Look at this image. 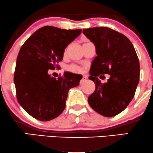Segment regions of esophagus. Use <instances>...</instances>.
Masks as SVG:
<instances>
[{
    "instance_id": "1",
    "label": "esophagus",
    "mask_w": 153,
    "mask_h": 153,
    "mask_svg": "<svg viewBox=\"0 0 153 153\" xmlns=\"http://www.w3.org/2000/svg\"><path fill=\"white\" fill-rule=\"evenodd\" d=\"M86 80H87V77L86 76H82V78H81V80H80V84L83 83V82H85Z\"/></svg>"
}]
</instances>
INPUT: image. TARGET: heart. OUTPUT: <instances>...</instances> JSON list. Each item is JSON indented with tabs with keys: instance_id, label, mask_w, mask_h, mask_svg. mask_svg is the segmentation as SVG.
I'll list each match as a JSON object with an SVG mask.
<instances>
[{
	"instance_id": "1",
	"label": "heart",
	"mask_w": 153,
	"mask_h": 153,
	"mask_svg": "<svg viewBox=\"0 0 153 153\" xmlns=\"http://www.w3.org/2000/svg\"><path fill=\"white\" fill-rule=\"evenodd\" d=\"M65 54H66V51L65 52ZM67 70L69 72H71V73H82L85 71V67L73 64L68 66V68H67Z\"/></svg>"
}]
</instances>
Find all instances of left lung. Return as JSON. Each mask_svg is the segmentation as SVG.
<instances>
[{"mask_svg": "<svg viewBox=\"0 0 153 153\" xmlns=\"http://www.w3.org/2000/svg\"><path fill=\"white\" fill-rule=\"evenodd\" d=\"M82 33L94 44L97 54L89 77L96 89L88 99V103L99 114L114 117L134 96L140 73L136 51L127 36L110 28L94 27L83 29ZM104 74L110 78L102 84L97 77Z\"/></svg>", "mask_w": 153, "mask_h": 153, "instance_id": "obj_1", "label": "left lung"}]
</instances>
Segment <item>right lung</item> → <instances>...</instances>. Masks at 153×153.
<instances>
[{
  "mask_svg": "<svg viewBox=\"0 0 153 153\" xmlns=\"http://www.w3.org/2000/svg\"><path fill=\"white\" fill-rule=\"evenodd\" d=\"M80 34L81 29L44 26L28 38L19 50L13 78L16 98L37 120L46 122L60 115L69 89L79 85L81 75L66 72L57 79L49 71L58 68L65 49Z\"/></svg>",
  "mask_w": 153,
  "mask_h": 153,
  "instance_id": "obj_1",
  "label": "right lung"
}]
</instances>
